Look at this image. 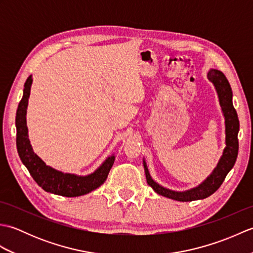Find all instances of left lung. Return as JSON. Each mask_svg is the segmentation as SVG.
<instances>
[{"instance_id": "obj_1", "label": "left lung", "mask_w": 253, "mask_h": 253, "mask_svg": "<svg viewBox=\"0 0 253 253\" xmlns=\"http://www.w3.org/2000/svg\"><path fill=\"white\" fill-rule=\"evenodd\" d=\"M208 79L214 84V87L216 89L219 104H221L223 115L225 117V133H226V140H225L226 147H225L223 155L221 159H219L218 164L212 171V174L210 175L201 185H199L196 188H192L190 190L182 192L174 191L162 187L151 178L149 169L147 168L146 161L143 160V166L144 171H146V178L148 185L150 187H152V189L157 193H159V195L173 199V200L182 202L195 201L200 200V199H206L213 195V193L221 187L225 177L227 176L229 170L233 169L236 160H237L239 148V120L237 116V112H236L233 105L232 88H230V84L227 78L225 77V75L222 72L217 71V69H211V71H209Z\"/></svg>"}]
</instances>
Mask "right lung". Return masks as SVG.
Listing matches in <instances>:
<instances>
[{
	"label": "right lung",
	"instance_id": "obj_1",
	"mask_svg": "<svg viewBox=\"0 0 253 253\" xmlns=\"http://www.w3.org/2000/svg\"><path fill=\"white\" fill-rule=\"evenodd\" d=\"M32 84L31 75L27 78L17 112H16V146L21 162L29 170L32 178L46 192L64 197H78L89 193L99 188L106 180L115 157L107 158L103 164L94 173L88 176H77L74 174H64L51 166H47L34 152L28 138V128L26 123V113L30 95V87Z\"/></svg>",
	"mask_w": 253,
	"mask_h": 253
}]
</instances>
